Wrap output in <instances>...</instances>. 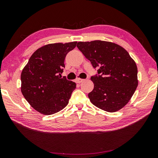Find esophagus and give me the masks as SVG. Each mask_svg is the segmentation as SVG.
I'll return each mask as SVG.
<instances>
[{"label":"esophagus","instance_id":"esophagus-1","mask_svg":"<svg viewBox=\"0 0 158 158\" xmlns=\"http://www.w3.org/2000/svg\"><path fill=\"white\" fill-rule=\"evenodd\" d=\"M84 81V79H80V78H77V79H76V82L78 83V84H80V83H81L82 81Z\"/></svg>","mask_w":158,"mask_h":158}]
</instances>
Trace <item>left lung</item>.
I'll return each instance as SVG.
<instances>
[{"instance_id":"obj_1","label":"left lung","mask_w":158,"mask_h":158,"mask_svg":"<svg viewBox=\"0 0 158 158\" xmlns=\"http://www.w3.org/2000/svg\"><path fill=\"white\" fill-rule=\"evenodd\" d=\"M77 47L98 70L91 77L94 89L89 93L93 105L108 112L127 105L138 85L137 67L123 47L107 41L79 42Z\"/></svg>"}]
</instances>
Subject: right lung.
I'll return each instance as SVG.
<instances>
[{
    "mask_svg": "<svg viewBox=\"0 0 158 158\" xmlns=\"http://www.w3.org/2000/svg\"><path fill=\"white\" fill-rule=\"evenodd\" d=\"M77 42L46 44L37 49L21 74V91L34 109L44 115L57 113L68 105L75 82L61 78L67 53Z\"/></svg>",
    "mask_w": 158,
    "mask_h": 158,
    "instance_id": "right-lung-1",
    "label": "right lung"
}]
</instances>
